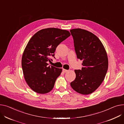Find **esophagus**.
Listing matches in <instances>:
<instances>
[{
    "label": "esophagus",
    "mask_w": 124,
    "mask_h": 124,
    "mask_svg": "<svg viewBox=\"0 0 124 124\" xmlns=\"http://www.w3.org/2000/svg\"><path fill=\"white\" fill-rule=\"evenodd\" d=\"M62 71H63V72L64 73H66V72H67L68 71V70H66V69H63Z\"/></svg>",
    "instance_id": "34e87169"
}]
</instances>
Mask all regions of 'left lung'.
I'll list each match as a JSON object with an SVG mask.
<instances>
[{
    "mask_svg": "<svg viewBox=\"0 0 124 124\" xmlns=\"http://www.w3.org/2000/svg\"><path fill=\"white\" fill-rule=\"evenodd\" d=\"M77 58L83 61L81 70H75L72 89L82 94L94 92L102 84L108 68V59L100 40L92 32L80 28L70 30Z\"/></svg>",
    "mask_w": 124,
    "mask_h": 124,
    "instance_id": "left-lung-1",
    "label": "left lung"
}]
</instances>
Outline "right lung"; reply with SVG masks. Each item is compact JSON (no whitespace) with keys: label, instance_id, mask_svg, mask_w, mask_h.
<instances>
[{"label":"right lung","instance_id":"obj_1","mask_svg":"<svg viewBox=\"0 0 124 124\" xmlns=\"http://www.w3.org/2000/svg\"><path fill=\"white\" fill-rule=\"evenodd\" d=\"M71 35L69 31L56 28L41 29L29 40L22 57L24 79L29 87L39 94H46L53 89L62 69L48 66L50 57L56 48Z\"/></svg>","mask_w":124,"mask_h":124}]
</instances>
